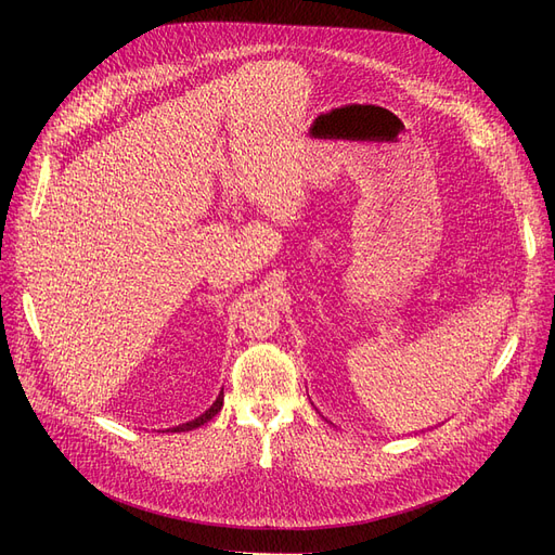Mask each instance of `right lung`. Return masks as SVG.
<instances>
[{
  "label": "right lung",
  "instance_id": "add662e5",
  "mask_svg": "<svg viewBox=\"0 0 555 555\" xmlns=\"http://www.w3.org/2000/svg\"><path fill=\"white\" fill-rule=\"evenodd\" d=\"M222 402H224V391H220V396H217V400L212 402V405L204 412V414H198L196 418H192V422H188V424H180V426H173V428H169L171 433H184V430H194V428H198V426H204V424H208L210 418L222 410Z\"/></svg>",
  "mask_w": 555,
  "mask_h": 555
}]
</instances>
